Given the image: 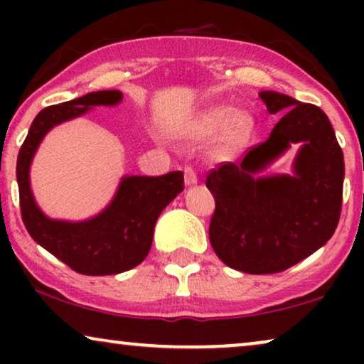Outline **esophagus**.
Returning a JSON list of instances; mask_svg holds the SVG:
<instances>
[{
  "mask_svg": "<svg viewBox=\"0 0 364 364\" xmlns=\"http://www.w3.org/2000/svg\"><path fill=\"white\" fill-rule=\"evenodd\" d=\"M182 171H183V178H186L187 186H193V183H197V172L191 164H186Z\"/></svg>",
  "mask_w": 364,
  "mask_h": 364,
  "instance_id": "1",
  "label": "esophagus"
}]
</instances>
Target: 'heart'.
Wrapping results in <instances>:
<instances>
[{
	"label": "heart",
	"instance_id": "1",
	"mask_svg": "<svg viewBox=\"0 0 364 364\" xmlns=\"http://www.w3.org/2000/svg\"><path fill=\"white\" fill-rule=\"evenodd\" d=\"M235 116V109L230 106H213L210 109H207V111H203L200 116L192 122V136L198 139V141L212 139L218 136L222 131H225L228 127L225 141H223V147H225L227 151H232V149L240 146L242 142H245L252 131V124L247 117Z\"/></svg>",
	"mask_w": 364,
	"mask_h": 364
}]
</instances>
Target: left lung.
I'll return each mask as SVG.
<instances>
[{
  "label": "left lung",
  "mask_w": 364,
  "mask_h": 364,
  "mask_svg": "<svg viewBox=\"0 0 364 364\" xmlns=\"http://www.w3.org/2000/svg\"><path fill=\"white\" fill-rule=\"evenodd\" d=\"M270 114L288 112L267 141L247 149L238 162H222L207 172L215 198L208 238L217 257L235 270L280 273L325 245L341 215L345 161L330 119L318 106L265 91ZM303 141L296 177L253 179L289 146Z\"/></svg>",
  "instance_id": "1"
}]
</instances>
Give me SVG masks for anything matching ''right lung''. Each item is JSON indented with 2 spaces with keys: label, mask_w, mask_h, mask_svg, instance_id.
Wrapping results in <instances>:
<instances>
[{
  "label": "right lung",
  "mask_w": 364,
  "mask_h": 364,
  "mask_svg": "<svg viewBox=\"0 0 364 364\" xmlns=\"http://www.w3.org/2000/svg\"><path fill=\"white\" fill-rule=\"evenodd\" d=\"M119 91H97L43 109L34 117L18 154L16 178L24 227L33 240L82 275H116L147 257L161 212L183 191V173L159 177H124L114 200L91 220H51L39 210L29 188V164L53 126L77 117L92 106H114Z\"/></svg>",
  "instance_id": "1"
}]
</instances>
